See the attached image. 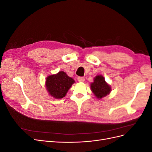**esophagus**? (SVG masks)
<instances>
[{
    "mask_svg": "<svg viewBox=\"0 0 152 152\" xmlns=\"http://www.w3.org/2000/svg\"><path fill=\"white\" fill-rule=\"evenodd\" d=\"M77 80L79 81V82H84V80H85V79L84 77H79L77 78Z\"/></svg>",
    "mask_w": 152,
    "mask_h": 152,
    "instance_id": "34e87169",
    "label": "esophagus"
}]
</instances>
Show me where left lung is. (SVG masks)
I'll list each match as a JSON object with an SVG mask.
<instances>
[{"mask_svg": "<svg viewBox=\"0 0 152 152\" xmlns=\"http://www.w3.org/2000/svg\"><path fill=\"white\" fill-rule=\"evenodd\" d=\"M91 89L98 99H102L110 94L111 87L106 82L104 78L101 75L96 76L94 82L91 84Z\"/></svg>", "mask_w": 152, "mask_h": 152, "instance_id": "8db88e82", "label": "left lung"}]
</instances>
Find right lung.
<instances>
[{
	"label": "right lung",
	"instance_id": "obj_1",
	"mask_svg": "<svg viewBox=\"0 0 152 152\" xmlns=\"http://www.w3.org/2000/svg\"><path fill=\"white\" fill-rule=\"evenodd\" d=\"M75 80L68 77L65 72H59L50 75L45 80V87L49 94L56 99H61L66 96Z\"/></svg>",
	"mask_w": 152,
	"mask_h": 152
}]
</instances>
